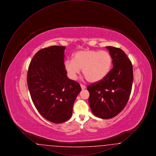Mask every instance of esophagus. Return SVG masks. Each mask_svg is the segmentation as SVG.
<instances>
[{
	"label": "esophagus",
	"mask_w": 156,
	"mask_h": 156,
	"mask_svg": "<svg viewBox=\"0 0 156 156\" xmlns=\"http://www.w3.org/2000/svg\"><path fill=\"white\" fill-rule=\"evenodd\" d=\"M80 86H81V87L82 89H84L85 88V86L84 85L82 84V83L80 84Z\"/></svg>",
	"instance_id": "34e87169"
}]
</instances>
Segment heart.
<instances>
[{"mask_svg": "<svg viewBox=\"0 0 156 156\" xmlns=\"http://www.w3.org/2000/svg\"><path fill=\"white\" fill-rule=\"evenodd\" d=\"M112 58L109 52L86 50L75 52L73 59H66L64 68L68 77L74 80L82 69L87 80L92 83L101 81L111 69Z\"/></svg>", "mask_w": 156, "mask_h": 156, "instance_id": "b5f03b06", "label": "heart"}]
</instances>
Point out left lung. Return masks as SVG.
Listing matches in <instances>:
<instances>
[{"mask_svg":"<svg viewBox=\"0 0 156 156\" xmlns=\"http://www.w3.org/2000/svg\"><path fill=\"white\" fill-rule=\"evenodd\" d=\"M112 58L113 68L101 81L87 87L91 111L101 119H111L125 107L131 94L133 81V66L125 52L107 46Z\"/></svg>","mask_w":156,"mask_h":156,"instance_id":"left-lung-1","label":"left lung"}]
</instances>
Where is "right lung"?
Here are the masks:
<instances>
[{
	"mask_svg": "<svg viewBox=\"0 0 156 156\" xmlns=\"http://www.w3.org/2000/svg\"><path fill=\"white\" fill-rule=\"evenodd\" d=\"M65 49L58 45L41 49L34 55L27 72L33 104L43 118L54 123L71 118L75 99L81 90L78 82L67 77Z\"/></svg>",
	"mask_w": 156,
	"mask_h": 156,
	"instance_id": "add662e5",
	"label": "right lung"
}]
</instances>
